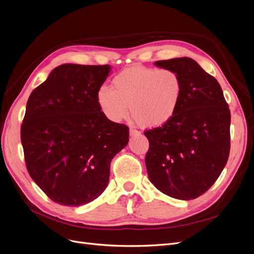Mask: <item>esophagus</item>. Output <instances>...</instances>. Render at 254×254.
Segmentation results:
<instances>
[{"label": "esophagus", "instance_id": "obj_1", "mask_svg": "<svg viewBox=\"0 0 254 254\" xmlns=\"http://www.w3.org/2000/svg\"><path fill=\"white\" fill-rule=\"evenodd\" d=\"M129 135H130V136L140 135V132H139V130H137V129L133 128V127H130V128H129Z\"/></svg>", "mask_w": 254, "mask_h": 254}]
</instances>
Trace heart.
<instances>
[{
    "instance_id": "1",
    "label": "heart",
    "mask_w": 254,
    "mask_h": 254,
    "mask_svg": "<svg viewBox=\"0 0 254 254\" xmlns=\"http://www.w3.org/2000/svg\"><path fill=\"white\" fill-rule=\"evenodd\" d=\"M111 87L97 92L100 110L110 120L121 121L129 112L136 124L155 128L170 122L181 101L183 82L179 74L168 69L136 64L122 70L112 79Z\"/></svg>"
}]
</instances>
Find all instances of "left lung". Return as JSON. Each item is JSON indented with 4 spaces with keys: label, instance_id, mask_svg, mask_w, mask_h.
Returning a JSON list of instances; mask_svg holds the SVG:
<instances>
[{
    "label": "left lung",
    "instance_id": "obj_1",
    "mask_svg": "<svg viewBox=\"0 0 254 254\" xmlns=\"http://www.w3.org/2000/svg\"><path fill=\"white\" fill-rule=\"evenodd\" d=\"M179 74L183 92L175 116L147 129L148 179L161 192L192 200L217 181L230 152V111L218 80L190 58L158 61Z\"/></svg>",
    "mask_w": 254,
    "mask_h": 254
}]
</instances>
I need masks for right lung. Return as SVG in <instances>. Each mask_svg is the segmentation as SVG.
I'll return each mask as SVG.
<instances>
[{
	"instance_id": "1",
	"label": "right lung",
	"mask_w": 254,
	"mask_h": 254,
	"mask_svg": "<svg viewBox=\"0 0 254 254\" xmlns=\"http://www.w3.org/2000/svg\"><path fill=\"white\" fill-rule=\"evenodd\" d=\"M111 65L64 64L30 94L21 127L27 171L61 205L92 202L107 189L112 159L128 127L107 118L97 92Z\"/></svg>"
}]
</instances>
